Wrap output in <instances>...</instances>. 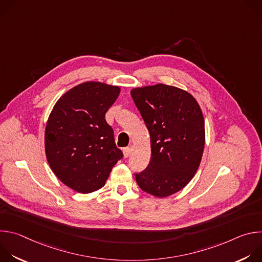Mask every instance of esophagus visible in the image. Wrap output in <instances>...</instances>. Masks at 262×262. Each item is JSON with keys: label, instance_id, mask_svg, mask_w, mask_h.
Segmentation results:
<instances>
[{"label": "esophagus", "instance_id": "obj_1", "mask_svg": "<svg viewBox=\"0 0 262 262\" xmlns=\"http://www.w3.org/2000/svg\"><path fill=\"white\" fill-rule=\"evenodd\" d=\"M130 152H132V148L130 147H126L123 149V156L124 158H128L130 156Z\"/></svg>", "mask_w": 262, "mask_h": 262}]
</instances>
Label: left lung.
Here are the masks:
<instances>
[{
    "label": "left lung",
    "instance_id": "1",
    "mask_svg": "<svg viewBox=\"0 0 262 262\" xmlns=\"http://www.w3.org/2000/svg\"><path fill=\"white\" fill-rule=\"evenodd\" d=\"M132 97L150 135L151 162L136 174L140 189L171 196L188 184L201 163L205 127L201 107L188 91L165 84L134 88Z\"/></svg>",
    "mask_w": 262,
    "mask_h": 262
}]
</instances>
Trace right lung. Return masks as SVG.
<instances>
[{"mask_svg": "<svg viewBox=\"0 0 262 262\" xmlns=\"http://www.w3.org/2000/svg\"><path fill=\"white\" fill-rule=\"evenodd\" d=\"M120 87L89 81L74 86L55 103L45 132V149L54 174L68 188L88 194L101 189L122 159L104 115Z\"/></svg>", "mask_w": 262, "mask_h": 262, "instance_id": "obj_1", "label": "right lung"}]
</instances>
